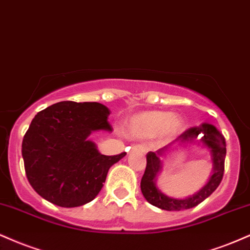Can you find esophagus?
<instances>
[{
    "mask_svg": "<svg viewBox=\"0 0 250 250\" xmlns=\"http://www.w3.org/2000/svg\"><path fill=\"white\" fill-rule=\"evenodd\" d=\"M132 151H138V152H142V153H145L146 147L144 145H136L132 147Z\"/></svg>",
    "mask_w": 250,
    "mask_h": 250,
    "instance_id": "obj_1",
    "label": "esophagus"
}]
</instances>
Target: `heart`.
I'll return each instance as SVG.
<instances>
[{
	"label": "heart",
	"mask_w": 250,
	"mask_h": 250,
	"mask_svg": "<svg viewBox=\"0 0 250 250\" xmlns=\"http://www.w3.org/2000/svg\"><path fill=\"white\" fill-rule=\"evenodd\" d=\"M186 128V123L181 116L167 111H143L132 116L127 124V132L131 137L138 139H151L157 136L169 142Z\"/></svg>",
	"instance_id": "1"
}]
</instances>
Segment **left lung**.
<instances>
[{
    "instance_id": "8db88e82",
    "label": "left lung",
    "mask_w": 250,
    "mask_h": 250,
    "mask_svg": "<svg viewBox=\"0 0 250 250\" xmlns=\"http://www.w3.org/2000/svg\"><path fill=\"white\" fill-rule=\"evenodd\" d=\"M201 136V138L200 137ZM196 137L201 138V143L211 151V156L213 161V174L211 176L208 183L195 195L188 197L185 199H175L164 195L155 185L156 175L162 168L160 158L168 153L173 143L178 142L179 145L188 142H194ZM198 142V140H196ZM225 158H226V140L220 131L212 124L204 123L200 126L190 127L180 134L174 142L164 146L163 148L155 152H148L146 155V169L142 178L140 188L143 195L149 204L165 210H183L193 208L201 204L212 193L218 188L224 178L225 171Z\"/></svg>"
}]
</instances>
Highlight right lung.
<instances>
[{
	"label": "right lung",
	"instance_id": "right-lung-1",
	"mask_svg": "<svg viewBox=\"0 0 250 250\" xmlns=\"http://www.w3.org/2000/svg\"><path fill=\"white\" fill-rule=\"evenodd\" d=\"M110 110L96 102H60L40 111L22 143L29 184L43 199L60 207H78L101 192L117 155L101 154L89 136L112 131Z\"/></svg>",
	"mask_w": 250,
	"mask_h": 250
}]
</instances>
